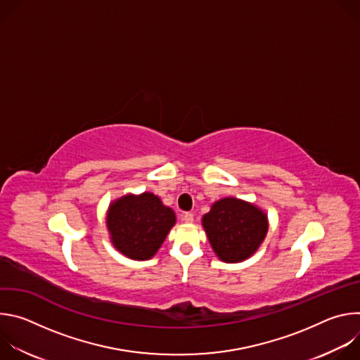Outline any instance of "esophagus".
<instances>
[{
  "label": "esophagus",
  "instance_id": "esophagus-1",
  "mask_svg": "<svg viewBox=\"0 0 360 360\" xmlns=\"http://www.w3.org/2000/svg\"><path fill=\"white\" fill-rule=\"evenodd\" d=\"M182 219H184L185 224H192V222H193V215H192L191 212H185V214L182 215Z\"/></svg>",
  "mask_w": 360,
  "mask_h": 360
}]
</instances>
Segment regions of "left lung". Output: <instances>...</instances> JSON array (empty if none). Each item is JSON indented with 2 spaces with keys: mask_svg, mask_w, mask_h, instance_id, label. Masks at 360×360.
<instances>
[{
  "mask_svg": "<svg viewBox=\"0 0 360 360\" xmlns=\"http://www.w3.org/2000/svg\"><path fill=\"white\" fill-rule=\"evenodd\" d=\"M202 226L218 259L239 264L259 249L269 229L268 215L255 203L233 196L212 203Z\"/></svg>",
  "mask_w": 360,
  "mask_h": 360,
  "instance_id": "8db88e82",
  "label": "left lung"
}]
</instances>
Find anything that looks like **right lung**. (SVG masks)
<instances>
[{
	"mask_svg": "<svg viewBox=\"0 0 360 360\" xmlns=\"http://www.w3.org/2000/svg\"><path fill=\"white\" fill-rule=\"evenodd\" d=\"M175 222L174 210L152 192L127 193L114 199L105 218L111 243L134 261L150 259Z\"/></svg>",
	"mask_w": 360,
	"mask_h": 360,
	"instance_id": "add662e5",
	"label": "right lung"
}]
</instances>
